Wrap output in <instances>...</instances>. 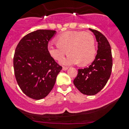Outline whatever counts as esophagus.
<instances>
[{
	"instance_id": "1",
	"label": "esophagus",
	"mask_w": 129,
	"mask_h": 129,
	"mask_svg": "<svg viewBox=\"0 0 129 129\" xmlns=\"http://www.w3.org/2000/svg\"><path fill=\"white\" fill-rule=\"evenodd\" d=\"M67 69H68V67H62V70H63V71H67Z\"/></svg>"
}]
</instances>
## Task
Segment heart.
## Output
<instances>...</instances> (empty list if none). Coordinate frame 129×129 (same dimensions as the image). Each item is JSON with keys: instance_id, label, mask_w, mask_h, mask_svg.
I'll list each match as a JSON object with an SVG mask.
<instances>
[{"instance_id": "heart-1", "label": "heart", "mask_w": 129, "mask_h": 129, "mask_svg": "<svg viewBox=\"0 0 129 129\" xmlns=\"http://www.w3.org/2000/svg\"><path fill=\"white\" fill-rule=\"evenodd\" d=\"M56 44H49L47 52L54 60L60 61L67 54L70 55L60 62L62 65L70 66L90 63L96 53L94 37L90 33L84 31H69L55 38Z\"/></svg>"}]
</instances>
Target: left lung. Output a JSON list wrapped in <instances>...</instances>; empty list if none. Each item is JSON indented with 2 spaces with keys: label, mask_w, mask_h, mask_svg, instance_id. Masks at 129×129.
Returning <instances> with one entry per match:
<instances>
[{
  "label": "left lung",
  "mask_w": 129,
  "mask_h": 129,
  "mask_svg": "<svg viewBox=\"0 0 129 129\" xmlns=\"http://www.w3.org/2000/svg\"><path fill=\"white\" fill-rule=\"evenodd\" d=\"M95 36L98 50L95 58L88 67L78 69L74 84L81 93L93 95L106 85L111 74L112 56L110 44L101 32L89 28Z\"/></svg>",
  "instance_id": "left-lung-1"
}]
</instances>
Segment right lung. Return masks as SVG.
Returning a JSON list of instances; mask_svg holds the SVG:
<instances>
[{"label":"right lung","instance_id":"right-lung-1","mask_svg":"<svg viewBox=\"0 0 129 129\" xmlns=\"http://www.w3.org/2000/svg\"><path fill=\"white\" fill-rule=\"evenodd\" d=\"M55 32L34 31L25 36L15 49L14 69L17 82L25 94L33 99H42L50 93L62 69L47 52L48 43Z\"/></svg>","mask_w":129,"mask_h":129}]
</instances>
